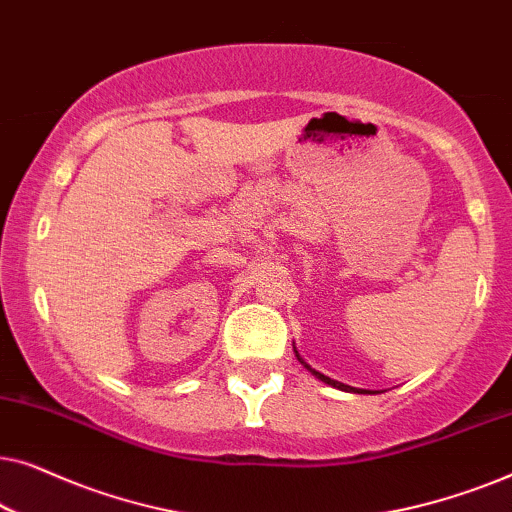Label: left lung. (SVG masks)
<instances>
[{"instance_id": "1", "label": "left lung", "mask_w": 512, "mask_h": 512, "mask_svg": "<svg viewBox=\"0 0 512 512\" xmlns=\"http://www.w3.org/2000/svg\"><path fill=\"white\" fill-rule=\"evenodd\" d=\"M293 352H296V356H298V361H300V363H303V366H305V368H307V370H310V373H312V375H314V377H319V380H321V382H326V384H331V387H335V389H342V391H354V394H368V391H363V389H361V391H359V389H354V387H349V384H342V382H335V380H331V377H326V375H321V373H319V370H314V368H312V366H307V363H305V359H303V356H300V354H298V349H296V347H293Z\"/></svg>"}]
</instances>
